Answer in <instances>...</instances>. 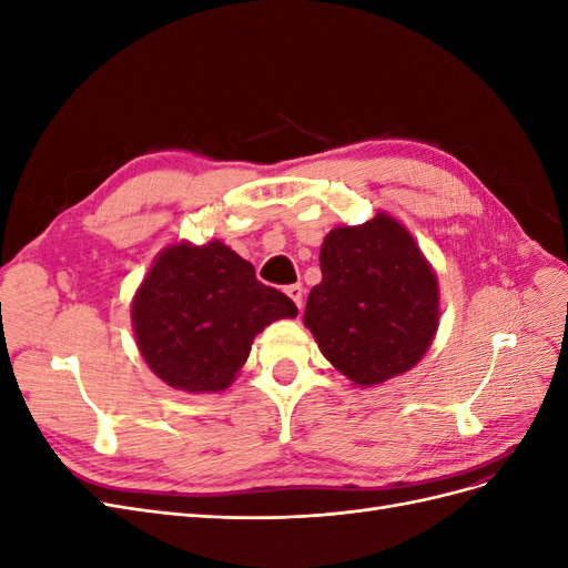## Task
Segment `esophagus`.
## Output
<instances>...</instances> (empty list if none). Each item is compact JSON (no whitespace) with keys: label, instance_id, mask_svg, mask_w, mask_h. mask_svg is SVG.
I'll use <instances>...</instances> for the list:
<instances>
[{"label":"esophagus","instance_id":"34e87169","mask_svg":"<svg viewBox=\"0 0 568 568\" xmlns=\"http://www.w3.org/2000/svg\"><path fill=\"white\" fill-rule=\"evenodd\" d=\"M303 294H305V291H303V286H301V284H291V286H286V296L298 305V311L303 307Z\"/></svg>","mask_w":568,"mask_h":568}]
</instances>
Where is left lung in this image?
<instances>
[{
    "instance_id": "1",
    "label": "left lung",
    "mask_w": 568,
    "mask_h": 568,
    "mask_svg": "<svg viewBox=\"0 0 568 568\" xmlns=\"http://www.w3.org/2000/svg\"><path fill=\"white\" fill-rule=\"evenodd\" d=\"M320 267L303 322L322 355L359 388L415 367L438 329L440 286L403 222L379 211L365 225L334 227Z\"/></svg>"
}]
</instances>
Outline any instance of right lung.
I'll return each mask as SVG.
<instances>
[{
	"mask_svg": "<svg viewBox=\"0 0 568 568\" xmlns=\"http://www.w3.org/2000/svg\"><path fill=\"white\" fill-rule=\"evenodd\" d=\"M282 291L220 239L165 246L130 305L136 348L170 388L220 393L236 379L253 338L265 326L296 317Z\"/></svg>",
	"mask_w": 568,
	"mask_h": 568,
	"instance_id": "1",
	"label": "right lung"
}]
</instances>
